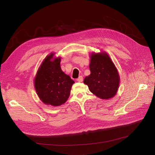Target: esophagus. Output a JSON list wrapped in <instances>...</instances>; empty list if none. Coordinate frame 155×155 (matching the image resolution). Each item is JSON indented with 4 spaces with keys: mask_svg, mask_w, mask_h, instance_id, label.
<instances>
[{
    "mask_svg": "<svg viewBox=\"0 0 155 155\" xmlns=\"http://www.w3.org/2000/svg\"><path fill=\"white\" fill-rule=\"evenodd\" d=\"M77 81L79 82V83H81L83 81V77L82 76H79L78 79H77Z\"/></svg>",
    "mask_w": 155,
    "mask_h": 155,
    "instance_id": "obj_1",
    "label": "esophagus"
}]
</instances>
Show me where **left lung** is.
I'll use <instances>...</instances> for the list:
<instances>
[{
  "label": "left lung",
  "mask_w": 155,
  "mask_h": 155,
  "mask_svg": "<svg viewBox=\"0 0 155 155\" xmlns=\"http://www.w3.org/2000/svg\"><path fill=\"white\" fill-rule=\"evenodd\" d=\"M91 74L84 79L90 91L102 100L114 97L120 84L119 72L111 58L105 51L90 55Z\"/></svg>",
  "instance_id": "8db88e82"
}]
</instances>
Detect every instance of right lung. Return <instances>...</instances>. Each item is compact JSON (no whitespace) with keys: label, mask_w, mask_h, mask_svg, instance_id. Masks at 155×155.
<instances>
[{"label":"right lung","mask_w":155,"mask_h":155,"mask_svg":"<svg viewBox=\"0 0 155 155\" xmlns=\"http://www.w3.org/2000/svg\"><path fill=\"white\" fill-rule=\"evenodd\" d=\"M51 52L41 62L34 78V86L44 104L60 106L68 100L74 81L61 68V58Z\"/></svg>","instance_id":"right-lung-1"}]
</instances>
